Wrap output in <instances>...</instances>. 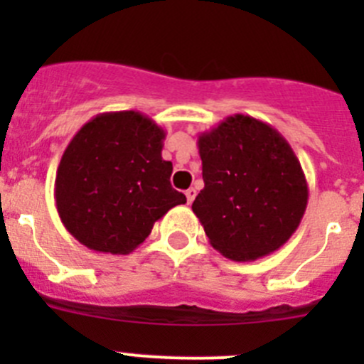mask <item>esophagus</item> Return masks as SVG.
I'll return each instance as SVG.
<instances>
[{
    "instance_id": "obj_1",
    "label": "esophagus",
    "mask_w": 364,
    "mask_h": 364,
    "mask_svg": "<svg viewBox=\"0 0 364 364\" xmlns=\"http://www.w3.org/2000/svg\"><path fill=\"white\" fill-rule=\"evenodd\" d=\"M185 196H186V200H188V204H192L193 199H196V196H197V190L196 188H188L185 192Z\"/></svg>"
}]
</instances>
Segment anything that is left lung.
<instances>
[{
  "instance_id": "8db88e82",
  "label": "left lung",
  "mask_w": 364,
  "mask_h": 364,
  "mask_svg": "<svg viewBox=\"0 0 364 364\" xmlns=\"http://www.w3.org/2000/svg\"><path fill=\"white\" fill-rule=\"evenodd\" d=\"M204 188L192 209L215 250L236 262L284 247L308 204V183L280 132L245 114L199 135Z\"/></svg>"
}]
</instances>
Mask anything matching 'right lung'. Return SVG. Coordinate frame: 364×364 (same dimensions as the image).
I'll return each instance as SVG.
<instances>
[{"label": "right lung", "instance_id": "obj_1", "mask_svg": "<svg viewBox=\"0 0 364 364\" xmlns=\"http://www.w3.org/2000/svg\"><path fill=\"white\" fill-rule=\"evenodd\" d=\"M165 132L137 111L87 121L61 156L54 199L65 229L90 250L127 255L186 197L161 159Z\"/></svg>", "mask_w": 364, "mask_h": 364}]
</instances>
